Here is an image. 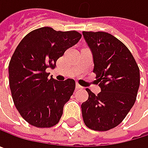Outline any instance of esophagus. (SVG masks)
I'll use <instances>...</instances> for the list:
<instances>
[{"label": "esophagus", "mask_w": 148, "mask_h": 148, "mask_svg": "<svg viewBox=\"0 0 148 148\" xmlns=\"http://www.w3.org/2000/svg\"><path fill=\"white\" fill-rule=\"evenodd\" d=\"M75 88H76V89H82V87L81 85H79L78 83H76V85H75Z\"/></svg>", "instance_id": "1"}]
</instances>
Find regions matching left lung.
<instances>
[{"label": "left lung", "mask_w": 148, "mask_h": 148, "mask_svg": "<svg viewBox=\"0 0 148 148\" xmlns=\"http://www.w3.org/2000/svg\"><path fill=\"white\" fill-rule=\"evenodd\" d=\"M90 48L101 93L88 88L82 104L85 125L96 131L117 127L133 108L140 87V69L128 48L106 32H82Z\"/></svg>", "instance_id": "obj_1"}]
</instances>
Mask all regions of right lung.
Listing matches in <instances>:
<instances>
[{
  "instance_id": "obj_1",
  "label": "right lung",
  "mask_w": 148,
  "mask_h": 148,
  "mask_svg": "<svg viewBox=\"0 0 148 148\" xmlns=\"http://www.w3.org/2000/svg\"><path fill=\"white\" fill-rule=\"evenodd\" d=\"M81 38L76 31L44 27L27 34L17 46L8 66L9 86L15 108L30 125L51 127L59 122L75 82H58L48 77L47 69L55 67L57 60Z\"/></svg>"
}]
</instances>
